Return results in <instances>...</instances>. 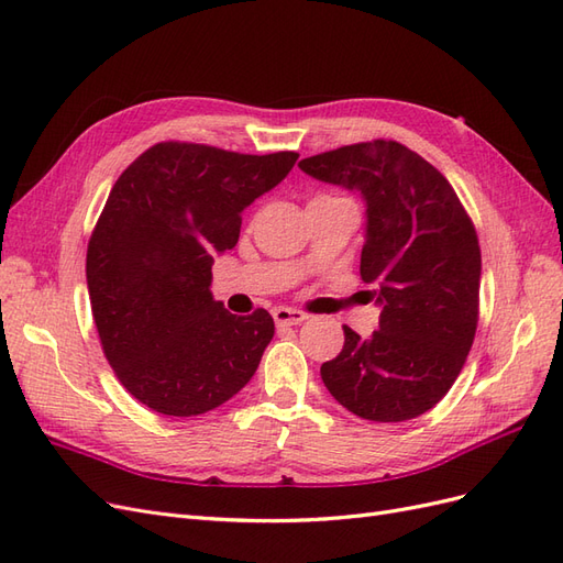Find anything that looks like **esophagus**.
Wrapping results in <instances>:
<instances>
[{
	"label": "esophagus",
	"mask_w": 563,
	"mask_h": 563,
	"mask_svg": "<svg viewBox=\"0 0 563 563\" xmlns=\"http://www.w3.org/2000/svg\"><path fill=\"white\" fill-rule=\"evenodd\" d=\"M272 317H275L277 327H296V323L308 319V314H305L302 310H294V308H277L275 312H272Z\"/></svg>",
	"instance_id": "obj_1"
}]
</instances>
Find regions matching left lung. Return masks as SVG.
I'll return each mask as SVG.
<instances>
[{
	"label": "left lung",
	"mask_w": 563,
	"mask_h": 563,
	"mask_svg": "<svg viewBox=\"0 0 563 563\" xmlns=\"http://www.w3.org/2000/svg\"><path fill=\"white\" fill-rule=\"evenodd\" d=\"M305 174L360 190L366 242L360 275L376 284L378 331L350 327L321 380L347 411L404 422L446 397L479 321L482 251L451 183L397 141L338 147L298 164Z\"/></svg>",
	"instance_id": "1"
}]
</instances>
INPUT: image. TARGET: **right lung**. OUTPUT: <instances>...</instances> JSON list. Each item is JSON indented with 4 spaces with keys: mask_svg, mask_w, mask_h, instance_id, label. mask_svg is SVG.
<instances>
[{
    "mask_svg": "<svg viewBox=\"0 0 563 563\" xmlns=\"http://www.w3.org/2000/svg\"><path fill=\"white\" fill-rule=\"evenodd\" d=\"M296 159L164 141L117 178L89 240L87 284L106 360L152 411H213L258 368L275 321L263 308L228 312L209 291L211 267L240 240L242 211Z\"/></svg>",
    "mask_w": 563,
    "mask_h": 563,
    "instance_id": "right-lung-1",
    "label": "right lung"
}]
</instances>
